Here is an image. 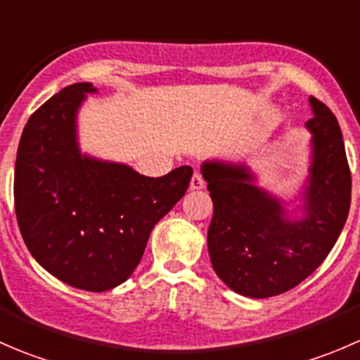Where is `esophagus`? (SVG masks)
I'll return each instance as SVG.
<instances>
[{
    "label": "esophagus",
    "instance_id": "esophagus-1",
    "mask_svg": "<svg viewBox=\"0 0 360 360\" xmlns=\"http://www.w3.org/2000/svg\"><path fill=\"white\" fill-rule=\"evenodd\" d=\"M190 188L191 190H202V188H205V181H203V177L198 172H195L193 177H191Z\"/></svg>",
    "mask_w": 360,
    "mask_h": 360
}]
</instances>
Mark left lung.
Instances as JSON below:
<instances>
[{"label":"left lung","instance_id":"left-lung-1","mask_svg":"<svg viewBox=\"0 0 360 360\" xmlns=\"http://www.w3.org/2000/svg\"><path fill=\"white\" fill-rule=\"evenodd\" d=\"M310 106L314 116L304 125L311 134V162L300 217H289L244 163H202L214 203L207 231L210 263L242 296L259 300L296 288L328 257L347 221L352 177L341 129L324 103L310 97Z\"/></svg>","mask_w":360,"mask_h":360}]
</instances>
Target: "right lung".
Here are the masks:
<instances>
[{
    "instance_id": "1",
    "label": "right lung",
    "mask_w": 360,
    "mask_h": 360,
    "mask_svg": "<svg viewBox=\"0 0 360 360\" xmlns=\"http://www.w3.org/2000/svg\"><path fill=\"white\" fill-rule=\"evenodd\" d=\"M96 92L92 83H75L32 112L17 150L13 197L32 257L71 288L103 292L132 275L193 169L146 177L125 163L82 155L76 115Z\"/></svg>"
}]
</instances>
